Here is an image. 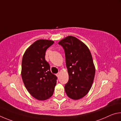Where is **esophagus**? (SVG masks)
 Wrapping results in <instances>:
<instances>
[{
  "instance_id": "1",
  "label": "esophagus",
  "mask_w": 121,
  "mask_h": 121,
  "mask_svg": "<svg viewBox=\"0 0 121 121\" xmlns=\"http://www.w3.org/2000/svg\"><path fill=\"white\" fill-rule=\"evenodd\" d=\"M59 74H60V73H57L56 74V76H57V77H59Z\"/></svg>"
}]
</instances>
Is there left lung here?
<instances>
[{"label": "left lung", "instance_id": "left-lung-1", "mask_svg": "<svg viewBox=\"0 0 121 121\" xmlns=\"http://www.w3.org/2000/svg\"><path fill=\"white\" fill-rule=\"evenodd\" d=\"M58 44L64 48L69 80L65 85L69 98L78 100L89 91L94 82L95 66L89 49L73 36H67Z\"/></svg>", "mask_w": 121, "mask_h": 121}]
</instances>
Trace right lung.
Returning <instances> with one entry per match:
<instances>
[{
    "mask_svg": "<svg viewBox=\"0 0 121 121\" xmlns=\"http://www.w3.org/2000/svg\"><path fill=\"white\" fill-rule=\"evenodd\" d=\"M54 43L50 40L35 41L25 51L22 61L21 76L24 86L34 98L45 100L52 96L57 77L45 60L46 51Z\"/></svg>",
    "mask_w": 121,
    "mask_h": 121,
    "instance_id": "add662e5",
    "label": "right lung"
}]
</instances>
